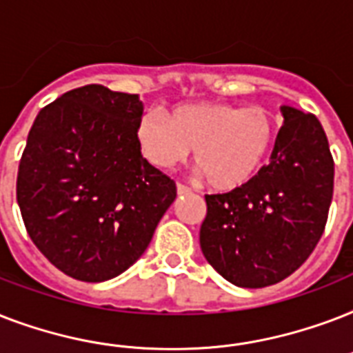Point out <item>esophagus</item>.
Segmentation results:
<instances>
[{
    "instance_id": "obj_1",
    "label": "esophagus",
    "mask_w": 353,
    "mask_h": 353,
    "mask_svg": "<svg viewBox=\"0 0 353 353\" xmlns=\"http://www.w3.org/2000/svg\"><path fill=\"white\" fill-rule=\"evenodd\" d=\"M190 192H192V190H190L187 185H181V183H177V194H179V196H187V194H190Z\"/></svg>"
}]
</instances>
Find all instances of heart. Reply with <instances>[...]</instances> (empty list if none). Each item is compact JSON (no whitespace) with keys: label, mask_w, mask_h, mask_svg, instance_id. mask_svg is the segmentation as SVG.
Returning a JSON list of instances; mask_svg holds the SVG:
<instances>
[{"label":"heart","mask_w":353,"mask_h":353,"mask_svg":"<svg viewBox=\"0 0 353 353\" xmlns=\"http://www.w3.org/2000/svg\"><path fill=\"white\" fill-rule=\"evenodd\" d=\"M135 135L143 155L157 168H172L194 148V163L205 181L232 190L260 172L273 148L276 124L263 108L198 102L174 108L168 117L144 113Z\"/></svg>","instance_id":"b5f03b06"}]
</instances>
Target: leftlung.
Here are the masks:
<instances>
[{
	"label": "left lung",
	"instance_id": "obj_1",
	"mask_svg": "<svg viewBox=\"0 0 353 353\" xmlns=\"http://www.w3.org/2000/svg\"><path fill=\"white\" fill-rule=\"evenodd\" d=\"M284 126L271 163L227 194L205 196L199 245L207 262L238 288L273 285L306 262L328 220L334 157L312 113L282 106Z\"/></svg>",
	"mask_w": 353,
	"mask_h": 353
}]
</instances>
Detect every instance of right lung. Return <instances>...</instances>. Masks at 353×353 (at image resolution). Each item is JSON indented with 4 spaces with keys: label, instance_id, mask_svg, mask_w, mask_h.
Instances as JSON below:
<instances>
[{
    "label": "right lung",
    "instance_id": "1",
    "mask_svg": "<svg viewBox=\"0 0 353 353\" xmlns=\"http://www.w3.org/2000/svg\"><path fill=\"white\" fill-rule=\"evenodd\" d=\"M143 102L101 84L77 88L38 113L16 181L30 240L82 282H104L137 262L176 199V183L137 143Z\"/></svg>",
    "mask_w": 353,
    "mask_h": 353
}]
</instances>
